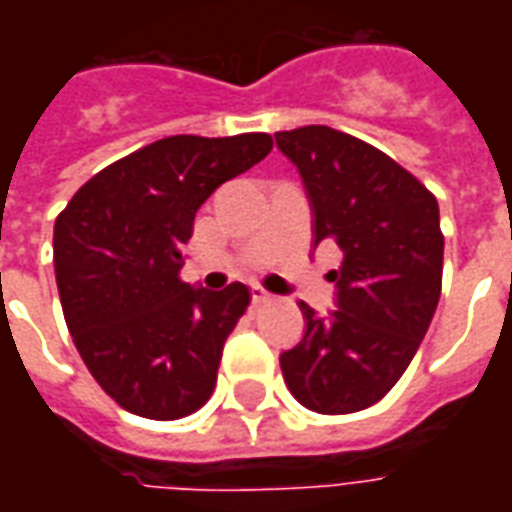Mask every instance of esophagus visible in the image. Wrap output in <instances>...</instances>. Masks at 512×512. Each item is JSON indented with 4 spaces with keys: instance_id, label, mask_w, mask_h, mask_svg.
I'll return each mask as SVG.
<instances>
[{
    "instance_id": "1",
    "label": "esophagus",
    "mask_w": 512,
    "mask_h": 512,
    "mask_svg": "<svg viewBox=\"0 0 512 512\" xmlns=\"http://www.w3.org/2000/svg\"><path fill=\"white\" fill-rule=\"evenodd\" d=\"M249 293H252V301H255V304H263V301L271 299V293H268L266 288H260V285H252Z\"/></svg>"
}]
</instances>
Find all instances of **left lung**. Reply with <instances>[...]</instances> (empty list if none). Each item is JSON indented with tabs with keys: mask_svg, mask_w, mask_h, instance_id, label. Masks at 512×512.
<instances>
[{
	"mask_svg": "<svg viewBox=\"0 0 512 512\" xmlns=\"http://www.w3.org/2000/svg\"><path fill=\"white\" fill-rule=\"evenodd\" d=\"M299 169L312 246L343 249L334 310L299 301L304 337L279 354L290 395L318 414L373 406L397 384L428 332L441 293L439 202L397 161L343 131L304 126L274 134Z\"/></svg>",
	"mask_w": 512,
	"mask_h": 512,
	"instance_id": "left-lung-1",
	"label": "left lung"
}]
</instances>
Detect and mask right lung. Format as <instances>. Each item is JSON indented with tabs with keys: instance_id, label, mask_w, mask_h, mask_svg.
<instances>
[{
	"instance_id": "add662e5",
	"label": "right lung",
	"mask_w": 512,
	"mask_h": 512,
	"mask_svg": "<svg viewBox=\"0 0 512 512\" xmlns=\"http://www.w3.org/2000/svg\"><path fill=\"white\" fill-rule=\"evenodd\" d=\"M271 153L268 134L164 136L84 183L54 222L62 312L106 395L147 419L208 403L249 288H191L178 271L194 216Z\"/></svg>"
}]
</instances>
